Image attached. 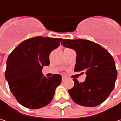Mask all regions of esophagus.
Listing matches in <instances>:
<instances>
[{"label": "esophagus", "mask_w": 121, "mask_h": 121, "mask_svg": "<svg viewBox=\"0 0 121 121\" xmlns=\"http://www.w3.org/2000/svg\"><path fill=\"white\" fill-rule=\"evenodd\" d=\"M65 79H66V77L65 76H62V81H65Z\"/></svg>", "instance_id": "obj_1"}]
</instances>
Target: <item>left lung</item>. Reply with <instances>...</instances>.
<instances>
[{"label": "left lung", "instance_id": "obj_1", "mask_svg": "<svg viewBox=\"0 0 121 121\" xmlns=\"http://www.w3.org/2000/svg\"><path fill=\"white\" fill-rule=\"evenodd\" d=\"M61 44L76 52L75 72L87 75L84 82L73 79L68 91L72 99L82 106L95 107L108 98L114 88L117 70L113 57L100 45L83 39H63Z\"/></svg>", "mask_w": 121, "mask_h": 121}]
</instances>
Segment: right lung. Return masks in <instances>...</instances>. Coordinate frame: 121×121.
<instances>
[{"label": "right lung", "mask_w": 121, "mask_h": 121, "mask_svg": "<svg viewBox=\"0 0 121 121\" xmlns=\"http://www.w3.org/2000/svg\"><path fill=\"white\" fill-rule=\"evenodd\" d=\"M62 39L37 36L27 39L12 52L7 60L5 78L17 101L29 109L48 105L61 82V76L46 78L43 66L49 65L51 52L60 45Z\"/></svg>", "instance_id": "obj_1"}]
</instances>
